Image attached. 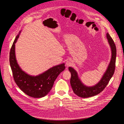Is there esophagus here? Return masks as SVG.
<instances>
[{
  "label": "esophagus",
  "instance_id": "obj_1",
  "mask_svg": "<svg viewBox=\"0 0 124 124\" xmlns=\"http://www.w3.org/2000/svg\"><path fill=\"white\" fill-rule=\"evenodd\" d=\"M72 64H73V62L72 61V60H68L66 63V65L67 67H69V66H72Z\"/></svg>",
  "mask_w": 124,
  "mask_h": 124
}]
</instances>
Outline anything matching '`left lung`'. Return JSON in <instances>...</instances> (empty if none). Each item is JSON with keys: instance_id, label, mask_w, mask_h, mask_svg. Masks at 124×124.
<instances>
[{"instance_id": "left-lung-1", "label": "left lung", "mask_w": 124, "mask_h": 124, "mask_svg": "<svg viewBox=\"0 0 124 124\" xmlns=\"http://www.w3.org/2000/svg\"><path fill=\"white\" fill-rule=\"evenodd\" d=\"M107 38L111 48V58L107 70L98 83L93 86L85 85L79 78L76 70L72 67H69V71L71 74L70 85L75 94L79 97L83 98L91 97L100 93L107 86L114 74L115 69L116 47L113 40L108 33H107Z\"/></svg>"}]
</instances>
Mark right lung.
I'll return each mask as SVG.
<instances>
[{
  "mask_svg": "<svg viewBox=\"0 0 124 124\" xmlns=\"http://www.w3.org/2000/svg\"><path fill=\"white\" fill-rule=\"evenodd\" d=\"M21 31L16 36L10 52V64L14 80L20 89L27 95L33 98H42L46 96L52 89L54 81L65 70V64L52 67L36 76H30L26 73L17 63L15 54V43Z\"/></svg>",
  "mask_w": 124,
  "mask_h": 124,
  "instance_id": "1",
  "label": "right lung"
}]
</instances>
